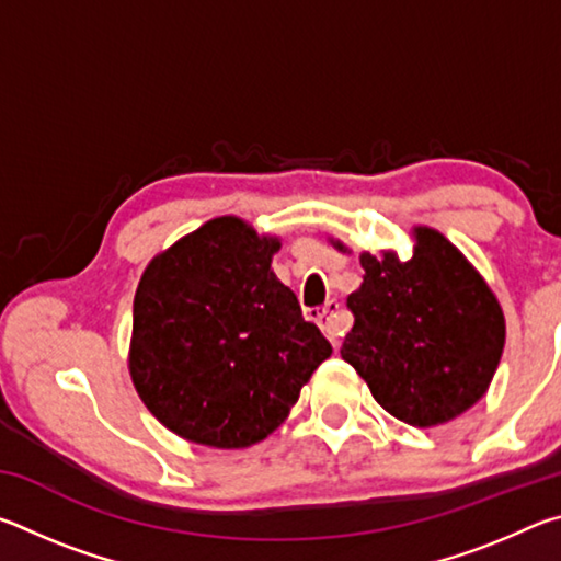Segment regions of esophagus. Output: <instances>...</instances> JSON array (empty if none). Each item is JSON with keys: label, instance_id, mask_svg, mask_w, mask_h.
<instances>
[{"label": "esophagus", "instance_id": "obj_1", "mask_svg": "<svg viewBox=\"0 0 561 561\" xmlns=\"http://www.w3.org/2000/svg\"><path fill=\"white\" fill-rule=\"evenodd\" d=\"M311 319L314 321H319V327H321V331H324L327 334V339L331 341V344H334V348L341 344V336L346 334V319L341 317V309H339V301H327L324 307L321 309H317V311H311Z\"/></svg>", "mask_w": 561, "mask_h": 561}]
</instances>
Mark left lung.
<instances>
[{"label": "left lung", "instance_id": "8db88e82", "mask_svg": "<svg viewBox=\"0 0 561 561\" xmlns=\"http://www.w3.org/2000/svg\"><path fill=\"white\" fill-rule=\"evenodd\" d=\"M413 260L360 254L364 284L346 299L354 327L341 358L398 421L448 423L485 396L505 346V317L485 279L431 227ZM341 250V244H339Z\"/></svg>", "mask_w": 561, "mask_h": 561}]
</instances>
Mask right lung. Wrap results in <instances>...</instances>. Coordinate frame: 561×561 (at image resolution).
I'll list each match as a JSON object with an SVG mask.
<instances>
[{
  "mask_svg": "<svg viewBox=\"0 0 561 561\" xmlns=\"http://www.w3.org/2000/svg\"><path fill=\"white\" fill-rule=\"evenodd\" d=\"M279 240L217 217L148 264L133 301L130 378L180 438L247 448L277 428L331 344L270 270Z\"/></svg>",
  "mask_w": 561,
  "mask_h": 561,
  "instance_id": "right-lung-1",
  "label": "right lung"
}]
</instances>
